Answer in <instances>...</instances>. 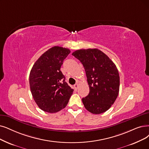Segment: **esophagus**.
I'll use <instances>...</instances> for the list:
<instances>
[{"label":"esophagus","mask_w":149,"mask_h":149,"mask_svg":"<svg viewBox=\"0 0 149 149\" xmlns=\"http://www.w3.org/2000/svg\"><path fill=\"white\" fill-rule=\"evenodd\" d=\"M78 87H79V84H78V83H76V84H75L74 85V88L75 91H77V89L78 88Z\"/></svg>","instance_id":"1"}]
</instances>
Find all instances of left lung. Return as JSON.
<instances>
[{"instance_id":"obj_1","label":"left lung","mask_w":149,"mask_h":149,"mask_svg":"<svg viewBox=\"0 0 149 149\" xmlns=\"http://www.w3.org/2000/svg\"><path fill=\"white\" fill-rule=\"evenodd\" d=\"M72 55L82 63L89 86L88 95L82 99L85 108L94 114L108 110L119 92L118 70L108 56L98 49H79Z\"/></svg>"}]
</instances>
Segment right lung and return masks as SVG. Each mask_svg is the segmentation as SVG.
<instances>
[{"label":"right lung","mask_w":149,"mask_h":149,"mask_svg":"<svg viewBox=\"0 0 149 149\" xmlns=\"http://www.w3.org/2000/svg\"><path fill=\"white\" fill-rule=\"evenodd\" d=\"M70 50L54 46L44 52L35 62L29 75L32 97L39 108L55 113L65 108L73 92L61 71L64 59Z\"/></svg>","instance_id":"add662e5"}]
</instances>
